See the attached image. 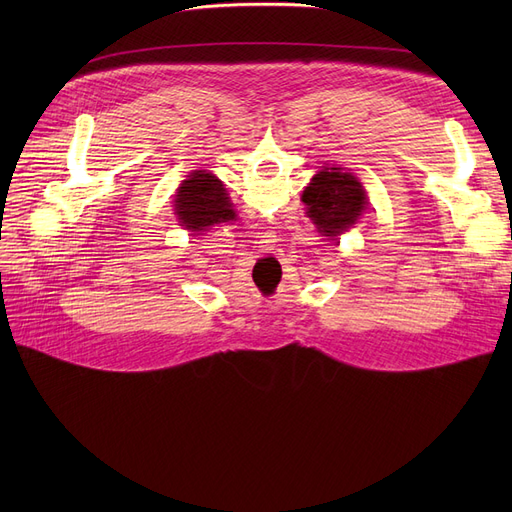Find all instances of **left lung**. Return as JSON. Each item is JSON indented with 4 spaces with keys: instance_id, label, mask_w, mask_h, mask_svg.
Returning a JSON list of instances; mask_svg holds the SVG:
<instances>
[{
    "instance_id": "left-lung-1",
    "label": "left lung",
    "mask_w": 512,
    "mask_h": 512,
    "mask_svg": "<svg viewBox=\"0 0 512 512\" xmlns=\"http://www.w3.org/2000/svg\"><path fill=\"white\" fill-rule=\"evenodd\" d=\"M307 215L319 234L336 240L351 228L367 205L363 184L342 168H326L313 176L303 193Z\"/></svg>"
}]
</instances>
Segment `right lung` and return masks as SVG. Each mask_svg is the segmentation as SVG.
<instances>
[{"instance_id": "right-lung-1", "label": "right lung", "mask_w": 512, "mask_h": 512, "mask_svg": "<svg viewBox=\"0 0 512 512\" xmlns=\"http://www.w3.org/2000/svg\"><path fill=\"white\" fill-rule=\"evenodd\" d=\"M176 213L182 226L191 232L234 220L224 184L207 172H195L182 182L176 195Z\"/></svg>"}]
</instances>
